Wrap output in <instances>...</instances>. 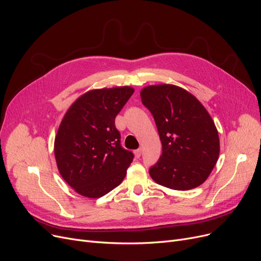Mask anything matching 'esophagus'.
Listing matches in <instances>:
<instances>
[{
    "mask_svg": "<svg viewBox=\"0 0 261 261\" xmlns=\"http://www.w3.org/2000/svg\"><path fill=\"white\" fill-rule=\"evenodd\" d=\"M134 154H135V156H136V158H140V156L142 155V149H141V148L136 149L135 151H134Z\"/></svg>",
    "mask_w": 261,
    "mask_h": 261,
    "instance_id": "esophagus-1",
    "label": "esophagus"
}]
</instances>
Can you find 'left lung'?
<instances>
[{
  "label": "left lung",
  "mask_w": 261,
  "mask_h": 261,
  "mask_svg": "<svg viewBox=\"0 0 261 261\" xmlns=\"http://www.w3.org/2000/svg\"><path fill=\"white\" fill-rule=\"evenodd\" d=\"M141 98L154 118L162 142V155L149 169L152 180L175 190L201 185L220 151L218 131L206 109L194 95L172 85L146 87Z\"/></svg>",
  "instance_id": "obj_1"
}]
</instances>
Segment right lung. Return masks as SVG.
I'll return each mask as SVG.
<instances>
[{"label": "right lung", "mask_w": 261, "mask_h": 261, "mask_svg": "<svg viewBox=\"0 0 261 261\" xmlns=\"http://www.w3.org/2000/svg\"><path fill=\"white\" fill-rule=\"evenodd\" d=\"M133 92L130 87L89 91L65 113L55 158L61 176L79 195L100 198L125 179L134 154L121 147L115 117Z\"/></svg>", "instance_id": "1"}]
</instances>
